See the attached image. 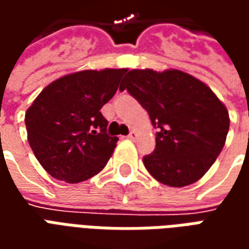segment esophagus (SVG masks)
<instances>
[{
	"label": "esophagus",
	"instance_id": "obj_1",
	"mask_svg": "<svg viewBox=\"0 0 249 249\" xmlns=\"http://www.w3.org/2000/svg\"><path fill=\"white\" fill-rule=\"evenodd\" d=\"M128 139H129V140H135V139H136V133H135V132H130L129 135H128Z\"/></svg>",
	"mask_w": 249,
	"mask_h": 249
}]
</instances>
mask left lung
I'll return each mask as SVG.
<instances>
[{"mask_svg":"<svg viewBox=\"0 0 249 249\" xmlns=\"http://www.w3.org/2000/svg\"><path fill=\"white\" fill-rule=\"evenodd\" d=\"M145 109L159 128L156 148L142 159L146 171L169 187H185L207 173L220 155L230 114L211 88L178 69H133L120 90Z\"/></svg>","mask_w":249,"mask_h":249,"instance_id":"8db88e82","label":"left lung"}]
</instances>
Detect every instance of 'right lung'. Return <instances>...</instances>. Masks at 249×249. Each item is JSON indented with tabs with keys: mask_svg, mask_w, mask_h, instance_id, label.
I'll return each instance as SVG.
<instances>
[{
	"mask_svg": "<svg viewBox=\"0 0 249 249\" xmlns=\"http://www.w3.org/2000/svg\"><path fill=\"white\" fill-rule=\"evenodd\" d=\"M126 69L81 71L49 84L25 113L28 141L52 178L81 183L97 175L119 137L107 133L100 109L113 97Z\"/></svg>",
	"mask_w": 249,
	"mask_h": 249,
	"instance_id": "right-lung-1",
	"label": "right lung"
}]
</instances>
